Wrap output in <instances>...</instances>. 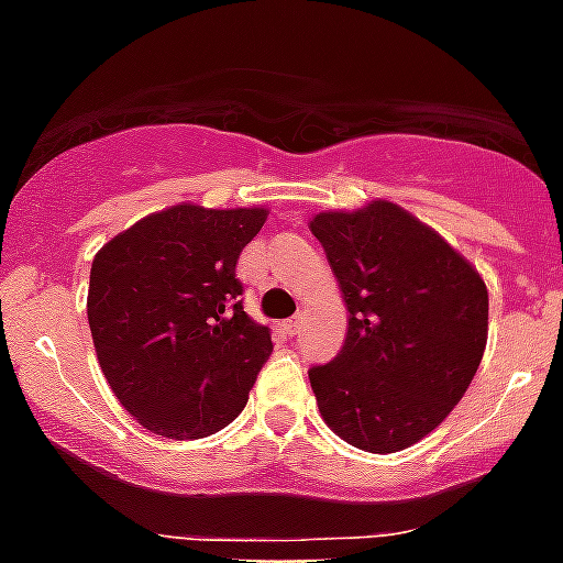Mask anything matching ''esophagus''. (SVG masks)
Listing matches in <instances>:
<instances>
[{"label":"esophagus","mask_w":563,"mask_h":563,"mask_svg":"<svg viewBox=\"0 0 563 563\" xmlns=\"http://www.w3.org/2000/svg\"><path fill=\"white\" fill-rule=\"evenodd\" d=\"M300 325H303V314H295V318L283 323V329H286V334H291V338H295V334L300 332Z\"/></svg>","instance_id":"1"}]
</instances>
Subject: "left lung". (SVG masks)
Returning a JSON list of instances; mask_svg holds the SVG:
<instances>
[{
    "instance_id": "1",
    "label": "left lung",
    "mask_w": 563,
    "mask_h": 563,
    "mask_svg": "<svg viewBox=\"0 0 563 563\" xmlns=\"http://www.w3.org/2000/svg\"><path fill=\"white\" fill-rule=\"evenodd\" d=\"M309 229L349 311L338 357L309 369L320 415L357 450H406L441 427L478 372L489 332L484 277L389 200L320 211Z\"/></svg>"
}]
</instances>
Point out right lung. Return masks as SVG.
Masks as SVG:
<instances>
[{
	"label": "right lung",
	"instance_id": "obj_1",
	"mask_svg": "<svg viewBox=\"0 0 563 563\" xmlns=\"http://www.w3.org/2000/svg\"><path fill=\"white\" fill-rule=\"evenodd\" d=\"M268 211L179 202L136 220L97 252L88 325L99 369L148 432L191 441L243 412L272 329L238 297L234 266Z\"/></svg>",
	"mask_w": 563,
	"mask_h": 563
}]
</instances>
